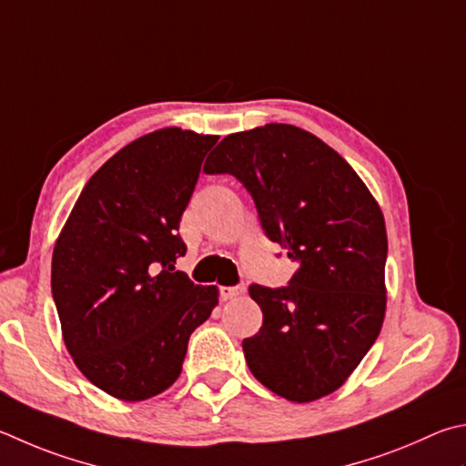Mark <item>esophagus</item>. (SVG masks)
I'll return each instance as SVG.
<instances>
[{
  "instance_id": "obj_1",
  "label": "esophagus",
  "mask_w": 466,
  "mask_h": 466,
  "mask_svg": "<svg viewBox=\"0 0 466 466\" xmlns=\"http://www.w3.org/2000/svg\"><path fill=\"white\" fill-rule=\"evenodd\" d=\"M244 293V285H234V287H222L219 289V295H222L224 299H234L238 298V295Z\"/></svg>"
}]
</instances>
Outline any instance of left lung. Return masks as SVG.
Returning <instances> with one entry per match:
<instances>
[{
    "mask_svg": "<svg viewBox=\"0 0 466 466\" xmlns=\"http://www.w3.org/2000/svg\"><path fill=\"white\" fill-rule=\"evenodd\" d=\"M204 173L236 177L267 238L298 262L289 285L248 287L262 309L260 329L242 340L250 373L298 403L336 391L385 318L387 232L377 201L336 150L289 124L230 134Z\"/></svg>",
    "mask_w": 466,
    "mask_h": 466,
    "instance_id": "1",
    "label": "left lung"
}]
</instances>
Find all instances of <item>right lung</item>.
<instances>
[{
    "label": "right lung",
    "instance_id": "right-lung-1",
    "mask_svg": "<svg viewBox=\"0 0 466 466\" xmlns=\"http://www.w3.org/2000/svg\"><path fill=\"white\" fill-rule=\"evenodd\" d=\"M218 137L163 128L130 142L91 177L53 252L50 287L75 365L124 401L181 375L193 329L218 303L175 268L179 222Z\"/></svg>",
    "mask_w": 466,
    "mask_h": 466
}]
</instances>
